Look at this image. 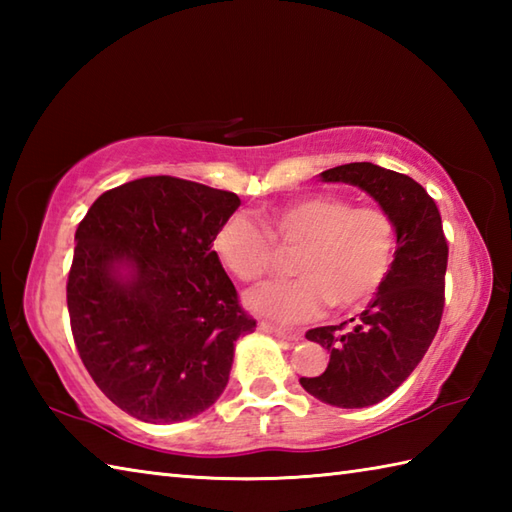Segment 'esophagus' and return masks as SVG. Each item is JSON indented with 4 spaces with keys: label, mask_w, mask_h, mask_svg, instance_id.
<instances>
[{
    "label": "esophagus",
    "mask_w": 512,
    "mask_h": 512,
    "mask_svg": "<svg viewBox=\"0 0 512 512\" xmlns=\"http://www.w3.org/2000/svg\"><path fill=\"white\" fill-rule=\"evenodd\" d=\"M262 330L277 336V339H284V341H299L301 334L299 332H288V330H281V328H275V325L270 323H262Z\"/></svg>",
    "instance_id": "1"
}]
</instances>
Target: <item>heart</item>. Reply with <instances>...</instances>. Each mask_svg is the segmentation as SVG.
I'll return each mask as SVG.
<instances>
[{
    "mask_svg": "<svg viewBox=\"0 0 512 512\" xmlns=\"http://www.w3.org/2000/svg\"><path fill=\"white\" fill-rule=\"evenodd\" d=\"M264 232L244 213L215 228L213 257L239 281L264 277L275 262V246L297 250L290 262L295 279L268 281L246 295L250 312L277 323L319 317L325 303L356 310L385 286L398 248L391 215L378 206H352L343 195L314 193L270 206Z\"/></svg>",
    "mask_w": 512,
    "mask_h": 512,
    "instance_id": "1",
    "label": "heart"
}]
</instances>
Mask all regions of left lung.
Segmentation results:
<instances>
[{
  "label": "left lung",
  "mask_w": 512,
  "mask_h": 512,
  "mask_svg": "<svg viewBox=\"0 0 512 512\" xmlns=\"http://www.w3.org/2000/svg\"><path fill=\"white\" fill-rule=\"evenodd\" d=\"M372 195L398 231L396 259L385 286L354 319L306 332L330 352L319 376L301 387L332 407L376 405L405 383L440 328L449 246L436 202L405 173L372 162H350L319 173Z\"/></svg>",
  "instance_id": "1"
}]
</instances>
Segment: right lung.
<instances>
[{
    "label": "right lung",
    "mask_w": 512,
    "mask_h": 512,
    "mask_svg": "<svg viewBox=\"0 0 512 512\" xmlns=\"http://www.w3.org/2000/svg\"><path fill=\"white\" fill-rule=\"evenodd\" d=\"M237 206L231 191L149 176L105 191L76 228L72 336L94 383L129 416L182 422L222 396L235 341L257 325L211 250Z\"/></svg>",
    "instance_id": "1"
}]
</instances>
